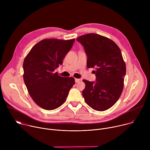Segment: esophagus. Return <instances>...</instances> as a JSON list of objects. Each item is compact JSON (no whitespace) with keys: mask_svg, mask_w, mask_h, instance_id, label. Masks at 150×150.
I'll use <instances>...</instances> for the list:
<instances>
[{"mask_svg":"<svg viewBox=\"0 0 150 150\" xmlns=\"http://www.w3.org/2000/svg\"><path fill=\"white\" fill-rule=\"evenodd\" d=\"M80 81H81V79H78V78H75V82H76V83H77V82H79Z\"/></svg>","mask_w":150,"mask_h":150,"instance_id":"esophagus-1","label":"esophagus"}]
</instances>
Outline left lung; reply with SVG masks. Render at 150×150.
Listing matches in <instances>:
<instances>
[{"instance_id":"8db88e82","label":"left lung","mask_w":150,"mask_h":150,"mask_svg":"<svg viewBox=\"0 0 150 150\" xmlns=\"http://www.w3.org/2000/svg\"><path fill=\"white\" fill-rule=\"evenodd\" d=\"M76 40L87 54V67L96 71V82L82 80L84 100L95 110H108L117 102L123 89L126 65L121 51L113 40L94 33L79 36Z\"/></svg>"}]
</instances>
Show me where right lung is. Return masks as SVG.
<instances>
[{
	"label": "right lung",
	"mask_w": 150,
	"mask_h": 150,
	"mask_svg": "<svg viewBox=\"0 0 150 150\" xmlns=\"http://www.w3.org/2000/svg\"><path fill=\"white\" fill-rule=\"evenodd\" d=\"M75 38L44 39L34 45L23 63L24 81L33 101L52 110L62 105L75 84L73 77H62L54 70L63 63Z\"/></svg>",
	"instance_id": "obj_1"
}]
</instances>
